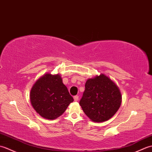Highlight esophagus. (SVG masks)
<instances>
[{
  "label": "esophagus",
  "instance_id": "esophagus-1",
  "mask_svg": "<svg viewBox=\"0 0 152 152\" xmlns=\"http://www.w3.org/2000/svg\"><path fill=\"white\" fill-rule=\"evenodd\" d=\"M74 101H78L79 99V96L78 95H75L74 96Z\"/></svg>",
  "mask_w": 152,
  "mask_h": 152
}]
</instances>
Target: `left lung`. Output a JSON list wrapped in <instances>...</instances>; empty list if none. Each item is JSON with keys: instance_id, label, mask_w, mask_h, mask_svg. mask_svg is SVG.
<instances>
[{"instance_id": "obj_1", "label": "left lung", "mask_w": 152, "mask_h": 152, "mask_svg": "<svg viewBox=\"0 0 152 152\" xmlns=\"http://www.w3.org/2000/svg\"><path fill=\"white\" fill-rule=\"evenodd\" d=\"M80 105L94 122L108 120L118 111L121 102L118 87L108 77L101 74L87 80Z\"/></svg>"}]
</instances>
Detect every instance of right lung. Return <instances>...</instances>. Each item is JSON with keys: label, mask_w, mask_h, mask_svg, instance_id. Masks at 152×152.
<instances>
[{"label": "right lung", "mask_w": 152, "mask_h": 152, "mask_svg": "<svg viewBox=\"0 0 152 152\" xmlns=\"http://www.w3.org/2000/svg\"><path fill=\"white\" fill-rule=\"evenodd\" d=\"M32 106L42 117L55 119L62 115L74 99L63 84L59 74H46L31 89Z\"/></svg>", "instance_id": "add662e5"}]
</instances>
